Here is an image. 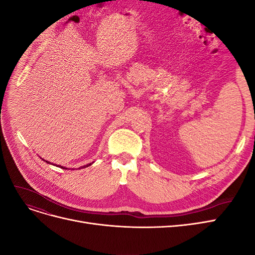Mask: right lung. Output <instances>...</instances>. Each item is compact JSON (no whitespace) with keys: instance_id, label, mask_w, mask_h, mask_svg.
I'll use <instances>...</instances> for the list:
<instances>
[{"instance_id":"obj_1","label":"right lung","mask_w":255,"mask_h":255,"mask_svg":"<svg viewBox=\"0 0 255 255\" xmlns=\"http://www.w3.org/2000/svg\"><path fill=\"white\" fill-rule=\"evenodd\" d=\"M45 163H48V164H50V161H48V160H45ZM91 164H92V163H91ZM91 164H88V165H85V166H82L81 168H86V167L90 166ZM57 167H60V168H63V169H67V168H65V167H63V166H57ZM81 168H79V169H81Z\"/></svg>"}]
</instances>
